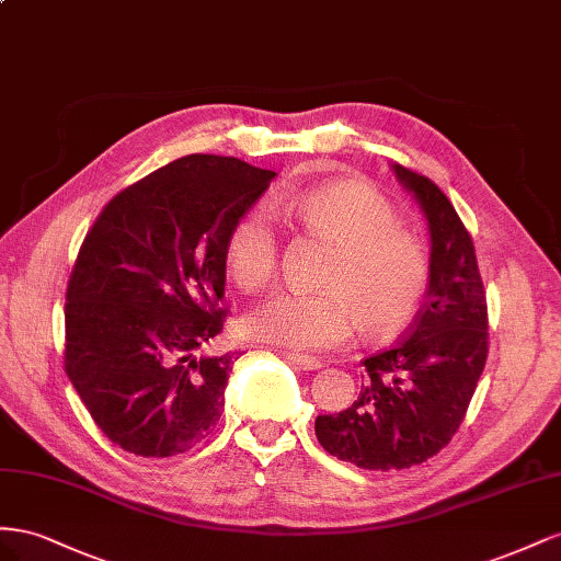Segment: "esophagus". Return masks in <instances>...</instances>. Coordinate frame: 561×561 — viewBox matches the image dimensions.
<instances>
[{
  "mask_svg": "<svg viewBox=\"0 0 561 561\" xmlns=\"http://www.w3.org/2000/svg\"><path fill=\"white\" fill-rule=\"evenodd\" d=\"M286 359H289L294 366H298V369H302V371H317V369H322V359H314V357H308V355H294V352H289V355H286Z\"/></svg>",
  "mask_w": 561,
  "mask_h": 561,
  "instance_id": "esophagus-1",
  "label": "esophagus"
}]
</instances>
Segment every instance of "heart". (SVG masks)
<instances>
[{"label":"heart","instance_id":"obj_1","mask_svg":"<svg viewBox=\"0 0 561 561\" xmlns=\"http://www.w3.org/2000/svg\"><path fill=\"white\" fill-rule=\"evenodd\" d=\"M310 234L333 244L317 277L319 294L282 291L242 319L244 335L296 352L341 345L357 322L378 339L402 329L419 310L427 261L419 242L397 228L390 202L364 181H333L286 199ZM279 244L270 216L249 209L226 237V267L239 289L255 291L275 277Z\"/></svg>","mask_w":561,"mask_h":561}]
</instances>
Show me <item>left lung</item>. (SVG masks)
I'll return each instance as SVG.
<instances>
[{"label": "left lung", "instance_id": "left-lung-1", "mask_svg": "<svg viewBox=\"0 0 561 561\" xmlns=\"http://www.w3.org/2000/svg\"><path fill=\"white\" fill-rule=\"evenodd\" d=\"M430 232L425 306L407 339L364 359L357 402L317 415L324 449L364 470H404L451 442L484 371L489 317L472 237L449 197L425 175L390 164Z\"/></svg>", "mask_w": 561, "mask_h": 561}]
</instances>
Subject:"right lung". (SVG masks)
<instances>
[{
    "mask_svg": "<svg viewBox=\"0 0 561 561\" xmlns=\"http://www.w3.org/2000/svg\"><path fill=\"white\" fill-rule=\"evenodd\" d=\"M275 171L187 154L122 190L79 249L66 371L105 437L142 458L185 454L220 419L237 352L222 331L226 237Z\"/></svg>",
    "mask_w": 561,
    "mask_h": 561,
    "instance_id": "add662e5",
    "label": "right lung"
}]
</instances>
